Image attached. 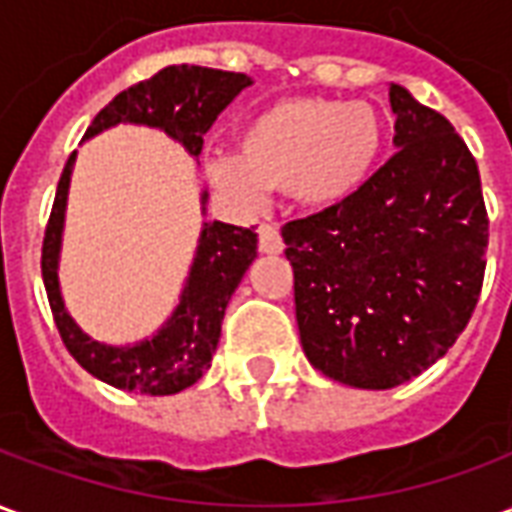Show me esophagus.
Segmentation results:
<instances>
[{"mask_svg": "<svg viewBox=\"0 0 512 512\" xmlns=\"http://www.w3.org/2000/svg\"><path fill=\"white\" fill-rule=\"evenodd\" d=\"M257 249L263 255H277V252H282V238H279V230L274 224H260L257 227Z\"/></svg>", "mask_w": 512, "mask_h": 512, "instance_id": "esophagus-1", "label": "esophagus"}]
</instances>
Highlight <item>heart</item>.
<instances>
[{"label": "heart", "mask_w": 512, "mask_h": 512, "mask_svg": "<svg viewBox=\"0 0 512 512\" xmlns=\"http://www.w3.org/2000/svg\"><path fill=\"white\" fill-rule=\"evenodd\" d=\"M381 150V120L367 104L329 98L282 101L241 131V150L213 153L205 172L233 200L255 205L268 189L290 191L307 205H332L354 194Z\"/></svg>", "instance_id": "1"}]
</instances>
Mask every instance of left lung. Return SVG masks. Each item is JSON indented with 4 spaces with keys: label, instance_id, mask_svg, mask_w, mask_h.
<instances>
[{
    "label": "left lung",
    "instance_id": "8db88e82",
    "mask_svg": "<svg viewBox=\"0 0 512 512\" xmlns=\"http://www.w3.org/2000/svg\"><path fill=\"white\" fill-rule=\"evenodd\" d=\"M395 156L345 200L282 227L301 345L359 389L406 384L450 351L485 277L488 211L472 150L389 87Z\"/></svg>",
    "mask_w": 512,
    "mask_h": 512
}]
</instances>
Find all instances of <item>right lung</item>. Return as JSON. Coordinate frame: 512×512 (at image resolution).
<instances>
[{"instance_id": "obj_1", "label": "right lung", "mask_w": 512, "mask_h": 512, "mask_svg": "<svg viewBox=\"0 0 512 512\" xmlns=\"http://www.w3.org/2000/svg\"><path fill=\"white\" fill-rule=\"evenodd\" d=\"M246 73L216 71L200 65H169L145 82H136L117 93L95 115L93 126L84 136H95L117 123H145L164 128L169 136L180 139L191 156H200L202 136L208 134L213 120L224 106L249 87ZM73 156L62 169L57 197L51 205L49 224L43 235L40 271L49 296L51 315L57 323L68 354L104 384L136 392V395H175L186 386L197 384L208 367L222 334V318L227 301L238 288L249 263L255 260L257 235L244 227L224 222H205L200 249L191 266L189 282L183 288L178 310L153 340L134 348H112L90 340L65 312L57 282V255H60L62 216L65 197L71 183Z\"/></svg>"}]
</instances>
